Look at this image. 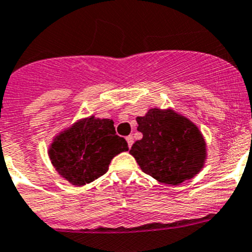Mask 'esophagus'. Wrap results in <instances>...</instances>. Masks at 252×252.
<instances>
[{
    "label": "esophagus",
    "instance_id": "1",
    "mask_svg": "<svg viewBox=\"0 0 252 252\" xmlns=\"http://www.w3.org/2000/svg\"><path fill=\"white\" fill-rule=\"evenodd\" d=\"M126 143H128V146H129V148H131V145H133V143H134L133 136L129 135V136H126Z\"/></svg>",
    "mask_w": 252,
    "mask_h": 252
}]
</instances>
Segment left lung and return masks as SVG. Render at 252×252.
<instances>
[{"instance_id": "left-lung-1", "label": "left lung", "mask_w": 252, "mask_h": 252, "mask_svg": "<svg viewBox=\"0 0 252 252\" xmlns=\"http://www.w3.org/2000/svg\"><path fill=\"white\" fill-rule=\"evenodd\" d=\"M136 122L143 138L133 144L129 153L146 175L176 186L202 170L206 141L189 119L172 109L153 108Z\"/></svg>"}]
</instances>
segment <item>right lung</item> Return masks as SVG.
<instances>
[{
    "mask_svg": "<svg viewBox=\"0 0 252 252\" xmlns=\"http://www.w3.org/2000/svg\"><path fill=\"white\" fill-rule=\"evenodd\" d=\"M113 121L85 118L61 131L49 149L53 166L61 177L84 186L108 171L112 158L128 150L126 139L116 134Z\"/></svg>",
    "mask_w": 252,
    "mask_h": 252,
    "instance_id": "1",
    "label": "right lung"
}]
</instances>
